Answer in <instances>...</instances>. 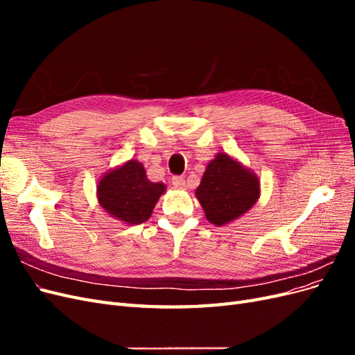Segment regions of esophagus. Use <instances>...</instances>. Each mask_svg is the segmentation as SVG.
<instances>
[{
  "mask_svg": "<svg viewBox=\"0 0 355 355\" xmlns=\"http://www.w3.org/2000/svg\"><path fill=\"white\" fill-rule=\"evenodd\" d=\"M171 187H173L175 189H185L187 188V182H185L184 178L175 176L173 179H171Z\"/></svg>",
  "mask_w": 355,
  "mask_h": 355,
  "instance_id": "esophagus-1",
  "label": "esophagus"
}]
</instances>
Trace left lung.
<instances>
[{
    "mask_svg": "<svg viewBox=\"0 0 355 355\" xmlns=\"http://www.w3.org/2000/svg\"><path fill=\"white\" fill-rule=\"evenodd\" d=\"M196 197L206 219L222 227L254 206L261 197V180L237 158L218 153L204 170Z\"/></svg>",
    "mask_w": 355,
    "mask_h": 355,
    "instance_id": "8db88e82",
    "label": "left lung"
}]
</instances>
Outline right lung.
<instances>
[{
    "label": "right lung",
    "mask_w": 355,
    "mask_h": 355,
    "mask_svg": "<svg viewBox=\"0 0 355 355\" xmlns=\"http://www.w3.org/2000/svg\"><path fill=\"white\" fill-rule=\"evenodd\" d=\"M164 192L163 182L149 180L144 164L133 158L103 173L96 187L99 206L125 225L146 222Z\"/></svg>",
    "instance_id": "right-lung-1"
}]
</instances>
